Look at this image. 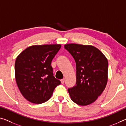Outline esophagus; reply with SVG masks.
<instances>
[{
  "label": "esophagus",
  "mask_w": 126,
  "mask_h": 126,
  "mask_svg": "<svg viewBox=\"0 0 126 126\" xmlns=\"http://www.w3.org/2000/svg\"><path fill=\"white\" fill-rule=\"evenodd\" d=\"M61 82L62 84H63V83H64V82H65V79H62L61 80Z\"/></svg>",
  "instance_id": "1"
}]
</instances>
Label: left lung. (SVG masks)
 Masks as SVG:
<instances>
[{"label":"left lung","mask_w":126,"mask_h":126,"mask_svg":"<svg viewBox=\"0 0 126 126\" xmlns=\"http://www.w3.org/2000/svg\"><path fill=\"white\" fill-rule=\"evenodd\" d=\"M64 48L76 63V86L67 90L71 99L79 105H90L105 88L108 60L99 49L92 46L71 43L65 44Z\"/></svg>","instance_id":"obj_1"}]
</instances>
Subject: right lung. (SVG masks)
Wrapping results in <instances>:
<instances>
[{"label":"right lung","mask_w":126,"mask_h":126,"mask_svg":"<svg viewBox=\"0 0 126 126\" xmlns=\"http://www.w3.org/2000/svg\"><path fill=\"white\" fill-rule=\"evenodd\" d=\"M60 44L32 46L23 51L15 61V78L21 94L34 104L47 101L61 82L53 76L51 62Z\"/></svg>","instance_id":"obj_1"}]
</instances>
